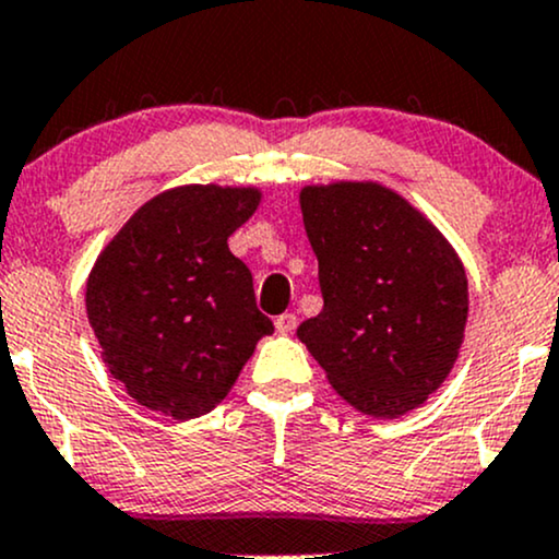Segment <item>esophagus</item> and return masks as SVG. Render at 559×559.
<instances>
[{
  "label": "esophagus",
  "instance_id": "34e87169",
  "mask_svg": "<svg viewBox=\"0 0 559 559\" xmlns=\"http://www.w3.org/2000/svg\"><path fill=\"white\" fill-rule=\"evenodd\" d=\"M296 325H298V320H296V314H280L277 320H274V328H277V333H282V335H287V333H293V330H296Z\"/></svg>",
  "mask_w": 559,
  "mask_h": 559
}]
</instances>
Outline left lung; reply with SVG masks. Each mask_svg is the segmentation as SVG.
I'll return each instance as SVG.
<instances>
[{"label": "left lung", "instance_id": "left-lung-1", "mask_svg": "<svg viewBox=\"0 0 559 559\" xmlns=\"http://www.w3.org/2000/svg\"><path fill=\"white\" fill-rule=\"evenodd\" d=\"M301 213L325 306L298 338L359 413L416 411L464 344L469 285L459 253L405 197L373 181L304 186Z\"/></svg>", "mask_w": 559, "mask_h": 559}]
</instances>
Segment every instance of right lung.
<instances>
[{
  "label": "right lung",
  "mask_w": 559,
  "mask_h": 559,
  "mask_svg": "<svg viewBox=\"0 0 559 559\" xmlns=\"http://www.w3.org/2000/svg\"><path fill=\"white\" fill-rule=\"evenodd\" d=\"M258 202L253 186H176L138 207L95 261L87 320L138 405L176 421L205 416L274 333L229 250Z\"/></svg>",
  "instance_id": "obj_1"
}]
</instances>
